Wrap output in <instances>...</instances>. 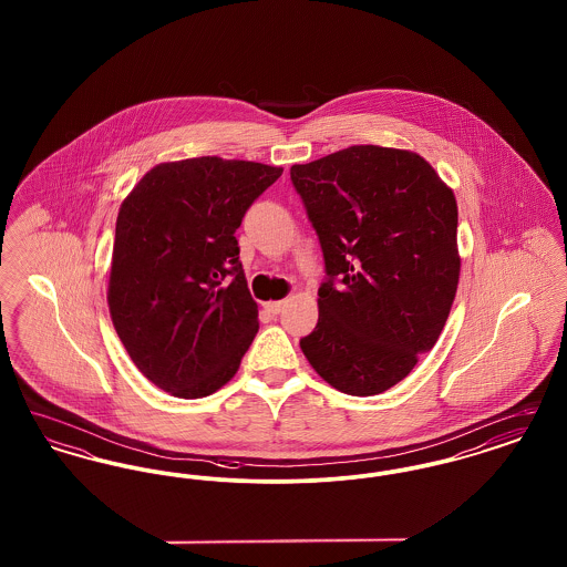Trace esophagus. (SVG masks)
Wrapping results in <instances>:
<instances>
[{
    "label": "esophagus",
    "mask_w": 567,
    "mask_h": 567,
    "mask_svg": "<svg viewBox=\"0 0 567 567\" xmlns=\"http://www.w3.org/2000/svg\"><path fill=\"white\" fill-rule=\"evenodd\" d=\"M266 306V310L270 312V315H278L282 308H285V301H268V303H264Z\"/></svg>",
    "instance_id": "esophagus-1"
}]
</instances>
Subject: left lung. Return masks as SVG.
I'll use <instances>...</instances> for the list:
<instances>
[{
  "mask_svg": "<svg viewBox=\"0 0 567 567\" xmlns=\"http://www.w3.org/2000/svg\"><path fill=\"white\" fill-rule=\"evenodd\" d=\"M323 248L319 323L299 340L315 372L378 395L432 351L457 293V199L421 155L374 144L296 163Z\"/></svg>",
  "mask_w": 567,
  "mask_h": 567,
  "instance_id": "1",
  "label": "left lung"
}]
</instances>
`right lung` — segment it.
I'll return each mask as SVG.
<instances>
[{"label": "right lung", "instance_id": "add662e5", "mask_svg": "<svg viewBox=\"0 0 567 567\" xmlns=\"http://www.w3.org/2000/svg\"><path fill=\"white\" fill-rule=\"evenodd\" d=\"M280 174L220 157L159 163L118 208L110 319L135 368L174 398L227 384L259 331L234 234Z\"/></svg>", "mask_w": 567, "mask_h": 567}]
</instances>
